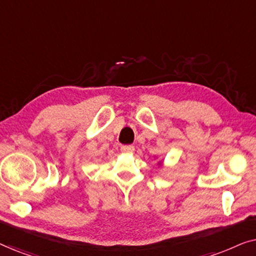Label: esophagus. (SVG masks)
I'll use <instances>...</instances> for the list:
<instances>
[{"label": "esophagus", "instance_id": "34e87169", "mask_svg": "<svg viewBox=\"0 0 256 256\" xmlns=\"http://www.w3.org/2000/svg\"><path fill=\"white\" fill-rule=\"evenodd\" d=\"M135 148L132 146H121V152L124 154H132L134 152Z\"/></svg>", "mask_w": 256, "mask_h": 256}]
</instances>
